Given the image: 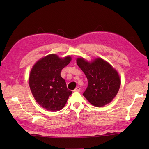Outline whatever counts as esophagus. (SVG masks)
I'll return each instance as SVG.
<instances>
[{
    "label": "esophagus",
    "instance_id": "obj_1",
    "mask_svg": "<svg viewBox=\"0 0 149 149\" xmlns=\"http://www.w3.org/2000/svg\"><path fill=\"white\" fill-rule=\"evenodd\" d=\"M74 91H81V88L79 87V86H77V87L75 88V89Z\"/></svg>",
    "mask_w": 149,
    "mask_h": 149
}]
</instances>
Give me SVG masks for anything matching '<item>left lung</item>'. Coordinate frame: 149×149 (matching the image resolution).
Returning <instances> with one entry per match:
<instances>
[{"instance_id":"8db88e82","label":"left lung","mask_w":149,"mask_h":149,"mask_svg":"<svg viewBox=\"0 0 149 149\" xmlns=\"http://www.w3.org/2000/svg\"><path fill=\"white\" fill-rule=\"evenodd\" d=\"M77 64L88 79V87L83 94L84 97L97 107H102L111 102L120 86V79L115 70L100 58L91 63L83 58H78Z\"/></svg>"}]
</instances>
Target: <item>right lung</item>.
I'll return each mask as SVG.
<instances>
[{
    "mask_svg": "<svg viewBox=\"0 0 149 149\" xmlns=\"http://www.w3.org/2000/svg\"><path fill=\"white\" fill-rule=\"evenodd\" d=\"M70 61V56L61 59L50 54L39 60L31 70L29 81L31 92L39 105L45 109L61 110L72 93L61 76L62 69Z\"/></svg>",
    "mask_w": 149,
    "mask_h": 149,
    "instance_id": "1",
    "label": "right lung"
}]
</instances>
